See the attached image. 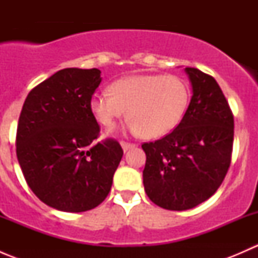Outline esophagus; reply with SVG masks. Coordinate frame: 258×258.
<instances>
[{
  "label": "esophagus",
  "mask_w": 258,
  "mask_h": 258,
  "mask_svg": "<svg viewBox=\"0 0 258 258\" xmlns=\"http://www.w3.org/2000/svg\"><path fill=\"white\" fill-rule=\"evenodd\" d=\"M121 146H122V150H123L124 152H126V151H128V150H131V148H134L135 146H136V145H134V144H128V142L122 141V142H121Z\"/></svg>",
  "instance_id": "34e87169"
}]
</instances>
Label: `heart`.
<instances>
[{"label":"heart","mask_w":258,"mask_h":258,"mask_svg":"<svg viewBox=\"0 0 258 258\" xmlns=\"http://www.w3.org/2000/svg\"><path fill=\"white\" fill-rule=\"evenodd\" d=\"M189 101L186 81L175 75H131L113 81L108 91L91 97L96 121L112 128L126 113L127 128L145 139H158L181 123Z\"/></svg>","instance_id":"b5f03b06"}]
</instances>
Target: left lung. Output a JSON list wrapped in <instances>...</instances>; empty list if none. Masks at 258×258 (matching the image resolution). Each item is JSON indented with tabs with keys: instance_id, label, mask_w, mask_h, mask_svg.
<instances>
[{
	"instance_id": "left-lung-1",
	"label": "left lung",
	"mask_w": 258,
	"mask_h": 258,
	"mask_svg": "<svg viewBox=\"0 0 258 258\" xmlns=\"http://www.w3.org/2000/svg\"><path fill=\"white\" fill-rule=\"evenodd\" d=\"M192 97L181 123L163 139L144 144V186L162 209L184 211L209 200L231 163L233 114L210 75L186 67Z\"/></svg>"
}]
</instances>
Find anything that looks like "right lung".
<instances>
[{
	"label": "right lung",
	"instance_id": "obj_1",
	"mask_svg": "<svg viewBox=\"0 0 258 258\" xmlns=\"http://www.w3.org/2000/svg\"><path fill=\"white\" fill-rule=\"evenodd\" d=\"M97 69H63L36 86L18 119L16 153L26 182L47 206L85 212L107 197L123 151L114 140L93 145L100 126L90 100Z\"/></svg>",
	"mask_w": 258,
	"mask_h": 258
}]
</instances>
